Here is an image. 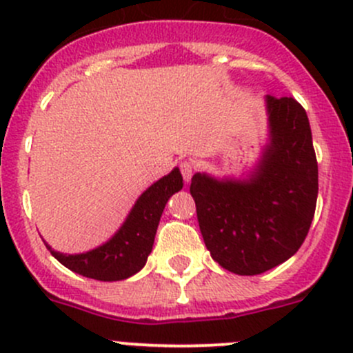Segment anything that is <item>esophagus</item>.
I'll return each mask as SVG.
<instances>
[{
	"mask_svg": "<svg viewBox=\"0 0 353 353\" xmlns=\"http://www.w3.org/2000/svg\"><path fill=\"white\" fill-rule=\"evenodd\" d=\"M193 169L194 167L190 160H183V162L179 163V170H181V174H183V177L186 183L191 179V176H193Z\"/></svg>",
	"mask_w": 353,
	"mask_h": 353,
	"instance_id": "obj_1",
	"label": "esophagus"
}]
</instances>
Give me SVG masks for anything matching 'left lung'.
<instances>
[{
    "label": "left lung",
    "mask_w": 353,
    "mask_h": 353,
    "mask_svg": "<svg viewBox=\"0 0 353 353\" xmlns=\"http://www.w3.org/2000/svg\"><path fill=\"white\" fill-rule=\"evenodd\" d=\"M270 143L244 181L196 172L191 196L203 241L222 268L259 275L304 243L318 199V162L307 114L295 99L266 95Z\"/></svg>",
    "instance_id": "left-lung-1"
}]
</instances>
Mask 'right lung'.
<instances>
[{"label":"right lung","instance_id":"obj_1","mask_svg":"<svg viewBox=\"0 0 353 353\" xmlns=\"http://www.w3.org/2000/svg\"><path fill=\"white\" fill-rule=\"evenodd\" d=\"M181 190L183 176L176 167L137 199L121 229L105 244L81 254H63L46 245L61 265L78 275L101 282L130 279L147 263L163 208L169 198Z\"/></svg>","mask_w":353,"mask_h":353}]
</instances>
